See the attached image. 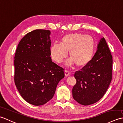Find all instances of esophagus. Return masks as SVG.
<instances>
[{"label": "esophagus", "mask_w": 123, "mask_h": 123, "mask_svg": "<svg viewBox=\"0 0 123 123\" xmlns=\"http://www.w3.org/2000/svg\"><path fill=\"white\" fill-rule=\"evenodd\" d=\"M64 72H65V76L67 77V76H69V75H70L69 72L68 71H66V70H65Z\"/></svg>", "instance_id": "34e87169"}]
</instances>
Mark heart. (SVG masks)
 <instances>
[{
	"mask_svg": "<svg viewBox=\"0 0 123 123\" xmlns=\"http://www.w3.org/2000/svg\"><path fill=\"white\" fill-rule=\"evenodd\" d=\"M95 42L93 37L81 33H71L62 37L61 44L55 43L50 48L52 59L61 63L69 52L71 58L65 62L67 66L75 64L77 66L86 65L93 57Z\"/></svg>",
	"mask_w": 123,
	"mask_h": 123,
	"instance_id": "1",
	"label": "heart"
}]
</instances>
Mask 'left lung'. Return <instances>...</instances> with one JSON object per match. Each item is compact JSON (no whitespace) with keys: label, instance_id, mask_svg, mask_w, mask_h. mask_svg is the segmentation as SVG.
Masks as SVG:
<instances>
[{"label":"left lung","instance_id":"8db88e82","mask_svg":"<svg viewBox=\"0 0 123 123\" xmlns=\"http://www.w3.org/2000/svg\"><path fill=\"white\" fill-rule=\"evenodd\" d=\"M112 57L104 37L100 40L94 56L81 71L75 73L73 97L80 104L96 103L104 96L112 79Z\"/></svg>","mask_w":123,"mask_h":123}]
</instances>
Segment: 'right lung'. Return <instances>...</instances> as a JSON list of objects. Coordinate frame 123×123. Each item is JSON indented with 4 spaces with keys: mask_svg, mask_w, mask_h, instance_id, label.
I'll return each mask as SVG.
<instances>
[{
    "mask_svg": "<svg viewBox=\"0 0 123 123\" xmlns=\"http://www.w3.org/2000/svg\"><path fill=\"white\" fill-rule=\"evenodd\" d=\"M49 30L38 29L21 39L14 57V81L22 98L34 106L53 98L64 69L52 62Z\"/></svg>",
    "mask_w": 123,
    "mask_h": 123,
    "instance_id": "1",
    "label": "right lung"
}]
</instances>
